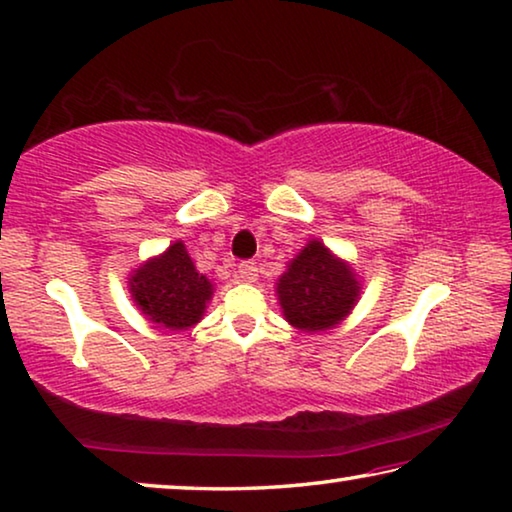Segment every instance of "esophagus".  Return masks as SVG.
I'll list each match as a JSON object with an SVG mask.
<instances>
[{"instance_id": "esophagus-1", "label": "esophagus", "mask_w": 512, "mask_h": 512, "mask_svg": "<svg viewBox=\"0 0 512 512\" xmlns=\"http://www.w3.org/2000/svg\"><path fill=\"white\" fill-rule=\"evenodd\" d=\"M235 279L238 281H245V283H254L258 279V267L256 263L245 261L238 265V274H235Z\"/></svg>"}]
</instances>
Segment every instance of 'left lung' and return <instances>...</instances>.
<instances>
[{
  "mask_svg": "<svg viewBox=\"0 0 512 512\" xmlns=\"http://www.w3.org/2000/svg\"><path fill=\"white\" fill-rule=\"evenodd\" d=\"M361 279L325 242L311 238L277 281L281 313L304 334L329 332L355 309Z\"/></svg>",
  "mask_w": 512,
  "mask_h": 512,
  "instance_id": "1",
  "label": "left lung"
}]
</instances>
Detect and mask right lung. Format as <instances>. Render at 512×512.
<instances>
[{"label": "right lung", "instance_id": "add662e5", "mask_svg": "<svg viewBox=\"0 0 512 512\" xmlns=\"http://www.w3.org/2000/svg\"><path fill=\"white\" fill-rule=\"evenodd\" d=\"M128 290L146 320L169 332H185L206 316L215 286L196 270L185 242L176 240L128 274Z\"/></svg>", "mask_w": 512, "mask_h": 512}]
</instances>
